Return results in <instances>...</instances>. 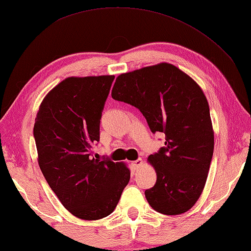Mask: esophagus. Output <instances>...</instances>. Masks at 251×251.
<instances>
[{"label":"esophagus","instance_id":"1","mask_svg":"<svg viewBox=\"0 0 251 251\" xmlns=\"http://www.w3.org/2000/svg\"><path fill=\"white\" fill-rule=\"evenodd\" d=\"M142 164H143V161H142V159H141V158H139V159L134 160V161L132 162L133 167L135 168V169H139V168L141 167V166H142Z\"/></svg>","mask_w":251,"mask_h":251}]
</instances>
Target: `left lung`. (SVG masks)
Instances as JSON below:
<instances>
[{"mask_svg": "<svg viewBox=\"0 0 251 251\" xmlns=\"http://www.w3.org/2000/svg\"><path fill=\"white\" fill-rule=\"evenodd\" d=\"M112 99L132 104L151 132L165 133V147L148 161L157 173L148 202L164 215H179L195 206L206 184L214 152V129L202 90L172 63L121 74Z\"/></svg>", "mask_w": 251, "mask_h": 251, "instance_id": "8db88e82", "label": "left lung"}]
</instances>
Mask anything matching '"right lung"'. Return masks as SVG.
<instances>
[{"instance_id":"right-lung-1","label":"right lung","mask_w":251,"mask_h":251,"mask_svg":"<svg viewBox=\"0 0 251 251\" xmlns=\"http://www.w3.org/2000/svg\"><path fill=\"white\" fill-rule=\"evenodd\" d=\"M114 75L68 77L42 101L34 125L37 160L48 184L69 213L85 221L115 210L130 171L124 162L95 159L100 119Z\"/></svg>"}]
</instances>
